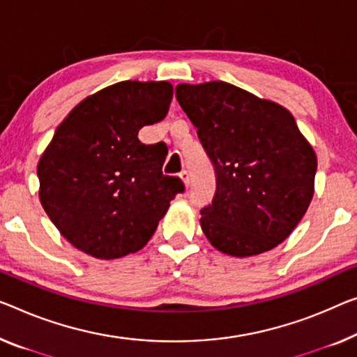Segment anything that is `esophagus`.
<instances>
[{
	"label": "esophagus",
	"mask_w": 357,
	"mask_h": 357,
	"mask_svg": "<svg viewBox=\"0 0 357 357\" xmlns=\"http://www.w3.org/2000/svg\"><path fill=\"white\" fill-rule=\"evenodd\" d=\"M179 179L183 181V184L185 185V188H188V185H189V181H190V179H189V173L185 172V169H184V172H181V173H179Z\"/></svg>",
	"instance_id": "1"
}]
</instances>
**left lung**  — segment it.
I'll return each instance as SVG.
<instances>
[{
    "label": "left lung",
    "mask_w": 357,
    "mask_h": 357,
    "mask_svg": "<svg viewBox=\"0 0 357 357\" xmlns=\"http://www.w3.org/2000/svg\"><path fill=\"white\" fill-rule=\"evenodd\" d=\"M176 99L216 172L200 211L213 247L236 258L278 247L314 195L317 157L284 105L226 82L179 83Z\"/></svg>",
    "instance_id": "obj_1"
}]
</instances>
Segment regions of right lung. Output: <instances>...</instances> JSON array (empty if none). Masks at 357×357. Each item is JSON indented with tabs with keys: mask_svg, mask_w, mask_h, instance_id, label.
Here are the masks:
<instances>
[{
	"mask_svg": "<svg viewBox=\"0 0 357 357\" xmlns=\"http://www.w3.org/2000/svg\"><path fill=\"white\" fill-rule=\"evenodd\" d=\"M173 99L169 82L126 79L70 110L40 157V202L73 247L98 259L139 252L184 185L163 176L162 142L137 139L162 121Z\"/></svg>",
	"mask_w": 357,
	"mask_h": 357,
	"instance_id": "add662e5",
	"label": "right lung"
}]
</instances>
